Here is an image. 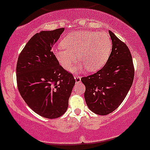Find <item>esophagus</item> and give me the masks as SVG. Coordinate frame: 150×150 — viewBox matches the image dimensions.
<instances>
[{"instance_id":"34e87169","label":"esophagus","mask_w":150,"mask_h":150,"mask_svg":"<svg viewBox=\"0 0 150 150\" xmlns=\"http://www.w3.org/2000/svg\"><path fill=\"white\" fill-rule=\"evenodd\" d=\"M74 78H75V82H76V84H77V83H79V82H80V81H81L80 76H79V75H75V76H74Z\"/></svg>"}]
</instances>
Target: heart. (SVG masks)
Here are the masks:
<instances>
[{"mask_svg":"<svg viewBox=\"0 0 150 150\" xmlns=\"http://www.w3.org/2000/svg\"><path fill=\"white\" fill-rule=\"evenodd\" d=\"M61 45L62 47L53 49L52 53L64 69L69 70L77 57L82 63L73 68L72 72L78 73L83 67L95 71L107 62L111 53L112 40L105 32L82 30L66 35Z\"/></svg>","mask_w":150,"mask_h":150,"instance_id":"heart-1","label":"heart"}]
</instances>
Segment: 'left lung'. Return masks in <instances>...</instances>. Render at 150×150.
I'll use <instances>...</instances> for the list:
<instances>
[{"mask_svg":"<svg viewBox=\"0 0 150 150\" xmlns=\"http://www.w3.org/2000/svg\"><path fill=\"white\" fill-rule=\"evenodd\" d=\"M112 46L101 69L81 79L85 85L84 98L90 110L107 115L115 110L127 96L134 78V66L127 45L109 30Z\"/></svg>","mask_w":150,"mask_h":150,"instance_id":"left-lung-1","label":"left lung"}]
</instances>
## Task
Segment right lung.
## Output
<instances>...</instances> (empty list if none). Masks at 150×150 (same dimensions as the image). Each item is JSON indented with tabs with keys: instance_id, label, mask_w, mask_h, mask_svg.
<instances>
[{
	"instance_id": "right-lung-1",
	"label": "right lung",
	"mask_w": 150,
	"mask_h": 150,
	"mask_svg": "<svg viewBox=\"0 0 150 150\" xmlns=\"http://www.w3.org/2000/svg\"><path fill=\"white\" fill-rule=\"evenodd\" d=\"M64 28L36 33L26 43L17 64V82L26 103L47 119L62 116L75 85L73 75L59 65L52 49Z\"/></svg>"
}]
</instances>
